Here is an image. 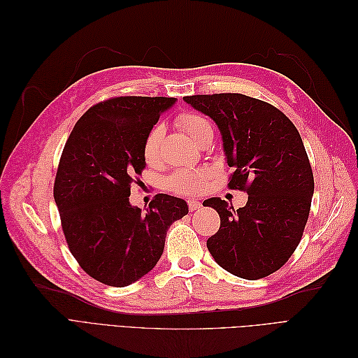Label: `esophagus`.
I'll return each mask as SVG.
<instances>
[{
    "instance_id": "obj_1",
    "label": "esophagus",
    "mask_w": 358,
    "mask_h": 358,
    "mask_svg": "<svg viewBox=\"0 0 358 358\" xmlns=\"http://www.w3.org/2000/svg\"><path fill=\"white\" fill-rule=\"evenodd\" d=\"M188 208H189L191 212L192 210H197V209L201 208V203L197 201V200H188Z\"/></svg>"
}]
</instances>
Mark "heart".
I'll return each mask as SVG.
<instances>
[{
  "mask_svg": "<svg viewBox=\"0 0 358 358\" xmlns=\"http://www.w3.org/2000/svg\"><path fill=\"white\" fill-rule=\"evenodd\" d=\"M176 125L199 145L209 134H212V127L208 119L196 112L179 113L176 116ZM162 137H164V128L157 124L149 129L143 140V158L150 166H155L159 161ZM210 176L212 170L209 169H180L173 171L167 178L166 187L173 192L180 194V196H196V194L204 189Z\"/></svg>",
  "mask_w": 358,
  "mask_h": 358,
  "instance_id": "heart-1",
  "label": "heart"
}]
</instances>
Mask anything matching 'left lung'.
Here are the masks:
<instances>
[{
	"instance_id": "8db88e82",
	"label": "left lung",
	"mask_w": 358,
	"mask_h": 358,
	"mask_svg": "<svg viewBox=\"0 0 358 358\" xmlns=\"http://www.w3.org/2000/svg\"><path fill=\"white\" fill-rule=\"evenodd\" d=\"M220 127L229 188L248 192L245 208L212 197L221 227L208 249L227 272L255 280L282 267L309 218L313 173L301 137L278 107L243 94L183 96ZM204 204V203H203Z\"/></svg>"
}]
</instances>
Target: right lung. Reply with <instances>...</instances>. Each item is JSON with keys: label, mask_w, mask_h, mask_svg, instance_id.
Wrapping results in <instances>:
<instances>
[{"label": "right lung", "mask_w": 358, "mask_h": 358, "mask_svg": "<svg viewBox=\"0 0 358 358\" xmlns=\"http://www.w3.org/2000/svg\"><path fill=\"white\" fill-rule=\"evenodd\" d=\"M171 96H112L76 122L53 185L62 233L76 262L95 280L127 287L155 267L169 227L188 213L187 203L157 194L146 212L129 204L142 183L143 140Z\"/></svg>", "instance_id": "1"}]
</instances>
